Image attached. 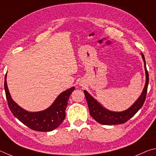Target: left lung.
<instances>
[{
	"mask_svg": "<svg viewBox=\"0 0 156 156\" xmlns=\"http://www.w3.org/2000/svg\"><path fill=\"white\" fill-rule=\"evenodd\" d=\"M141 55L144 61V69H145V86H144L143 91L142 92L140 97L127 110L122 112H112L108 110L107 109L103 108L99 102H97V100L94 99L88 92L84 90V94H85L87 103H88L90 116L99 123L107 125L124 123V122H127L128 120L132 118L142 108V106L143 105L144 101L146 99L147 88H148L149 73L147 70L146 62L144 55L143 53H141Z\"/></svg>",
	"mask_w": 156,
	"mask_h": 156,
	"instance_id": "obj_1",
	"label": "left lung"
}]
</instances>
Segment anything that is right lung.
I'll return each mask as SVG.
<instances>
[{
    "instance_id": "right-lung-1",
    "label": "right lung",
    "mask_w": 156,
    "mask_h": 156,
    "mask_svg": "<svg viewBox=\"0 0 156 156\" xmlns=\"http://www.w3.org/2000/svg\"><path fill=\"white\" fill-rule=\"evenodd\" d=\"M7 74L5 76V90L9 110L13 115L30 129L37 132H51L62 124L66 116V109L74 87L62 92L50 107L45 110L31 112L18 105L11 97L7 84Z\"/></svg>"
}]
</instances>
